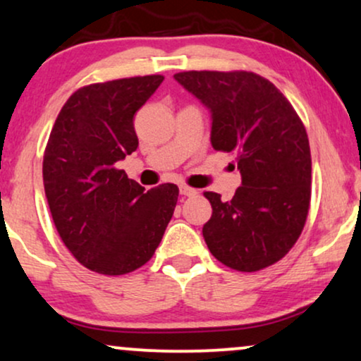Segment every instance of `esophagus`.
Masks as SVG:
<instances>
[{
    "instance_id": "obj_1",
    "label": "esophagus",
    "mask_w": 361,
    "mask_h": 361,
    "mask_svg": "<svg viewBox=\"0 0 361 361\" xmlns=\"http://www.w3.org/2000/svg\"><path fill=\"white\" fill-rule=\"evenodd\" d=\"M180 193L185 196H195V195H198V190L190 188V186H186V185H180Z\"/></svg>"
}]
</instances>
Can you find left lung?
<instances>
[{
	"instance_id": "left-lung-1",
	"label": "left lung",
	"mask_w": 361,
	"mask_h": 361,
	"mask_svg": "<svg viewBox=\"0 0 361 361\" xmlns=\"http://www.w3.org/2000/svg\"><path fill=\"white\" fill-rule=\"evenodd\" d=\"M175 80L212 111V147L235 154L241 173L230 202L203 193L213 208L203 226L209 252L238 271L280 262L302 235L312 198V154L302 120L257 73L183 71Z\"/></svg>"
}]
</instances>
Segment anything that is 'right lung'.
Returning <instances> with one entry per match:
<instances>
[{
  "mask_svg": "<svg viewBox=\"0 0 361 361\" xmlns=\"http://www.w3.org/2000/svg\"><path fill=\"white\" fill-rule=\"evenodd\" d=\"M165 80L135 76L80 88L61 108L43 158L48 207L63 243L91 271L126 275L149 262L178 186L145 191L116 163L138 148L133 116Z\"/></svg>",
  "mask_w": 361,
  "mask_h": 361,
  "instance_id": "add662e5",
  "label": "right lung"
}]
</instances>
